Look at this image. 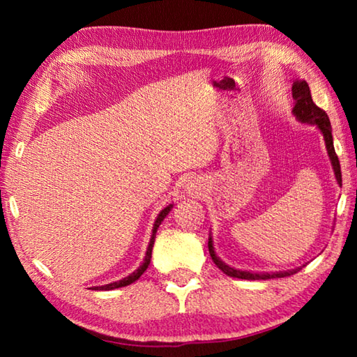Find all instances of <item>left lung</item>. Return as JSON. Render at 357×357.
Masks as SVG:
<instances>
[{
  "label": "left lung",
  "mask_w": 357,
  "mask_h": 357,
  "mask_svg": "<svg viewBox=\"0 0 357 357\" xmlns=\"http://www.w3.org/2000/svg\"><path fill=\"white\" fill-rule=\"evenodd\" d=\"M293 93V99H294V108L293 113L296 114L301 123H307V124H317L318 129L323 132L324 135V142H326V148H328V154L329 159L332 162V167H334V173L337 178V183L342 185V172H340V162H338V157L335 154L334 149V142H332V128H331V121L328 113H326L323 108H319L315 102L312 99L310 94V88L307 84L305 80H296L293 83L291 88ZM208 247H209V253L213 261L215 263L217 268H219L223 274H227L229 277H236V279H244V280H268V279H277V277H288L291 274L298 273L296 271H288V273H274V274H255V273H247V271H239L234 268H229L223 261H220V258L215 255L214 247H213V238H209L208 241Z\"/></svg>",
  "instance_id": "obj_1"
}]
</instances>
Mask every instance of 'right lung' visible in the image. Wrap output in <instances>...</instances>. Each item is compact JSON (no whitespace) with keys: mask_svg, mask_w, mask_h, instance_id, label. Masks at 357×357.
Returning a JSON list of instances; mask_svg holds the SVG:
<instances>
[{"mask_svg":"<svg viewBox=\"0 0 357 357\" xmlns=\"http://www.w3.org/2000/svg\"><path fill=\"white\" fill-rule=\"evenodd\" d=\"M173 208V204H170V206H167L165 209H162L160 211V214L157 215V219H155V222H154V228H153V236H151V241H149V245H148V250H146V257H144V261H143V264L140 266V268H138L135 273H132L130 275H128V277H124L123 280H119V282H113V283H108V285H104V287H96V289H114V288H121V287H128V285H130V283H134L135 280H138L142 277V274L144 273V271H146V268L149 266V261H151V252H153V245H154V239H155V231H157V228H159V225L162 223V220L165 219L167 217V214L170 213V209Z\"/></svg>","mask_w":357,"mask_h":357,"instance_id":"obj_1","label":"right lung"}]
</instances>
